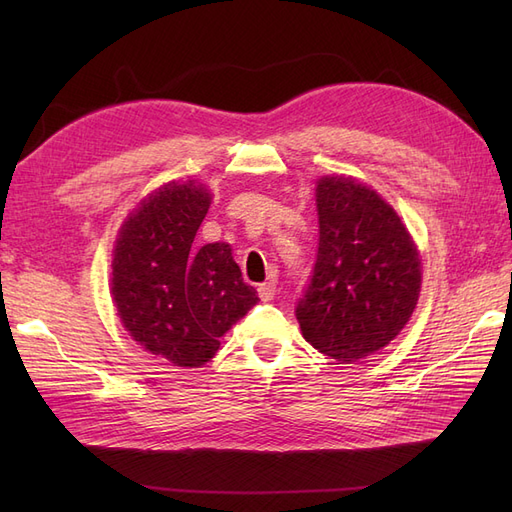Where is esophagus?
<instances>
[{"mask_svg": "<svg viewBox=\"0 0 512 512\" xmlns=\"http://www.w3.org/2000/svg\"><path fill=\"white\" fill-rule=\"evenodd\" d=\"M275 290H277V284H275V282L260 284V286H258V297H260L262 301H273Z\"/></svg>", "mask_w": 512, "mask_h": 512, "instance_id": "esophagus-1", "label": "esophagus"}]
</instances>
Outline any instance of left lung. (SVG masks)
<instances>
[{"label":"left lung","mask_w":512,"mask_h":512,"mask_svg":"<svg viewBox=\"0 0 512 512\" xmlns=\"http://www.w3.org/2000/svg\"><path fill=\"white\" fill-rule=\"evenodd\" d=\"M316 207L318 254L297 320L318 352L352 363L406 327L421 292V258L395 209L361 181L318 179Z\"/></svg>","instance_id":"obj_1"}]
</instances>
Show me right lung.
<instances>
[{
    "mask_svg": "<svg viewBox=\"0 0 512 512\" xmlns=\"http://www.w3.org/2000/svg\"><path fill=\"white\" fill-rule=\"evenodd\" d=\"M211 205L196 181L149 194L119 230L111 294L134 342L177 367H200L258 303L228 243H192Z\"/></svg>",
    "mask_w": 512,
    "mask_h": 512,
    "instance_id": "obj_1",
    "label": "right lung"
}]
</instances>
